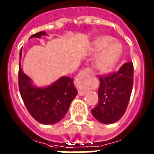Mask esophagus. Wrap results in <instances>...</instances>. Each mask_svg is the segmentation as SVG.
Segmentation results:
<instances>
[{
	"mask_svg": "<svg viewBox=\"0 0 154 154\" xmlns=\"http://www.w3.org/2000/svg\"><path fill=\"white\" fill-rule=\"evenodd\" d=\"M92 74V70L89 68L83 69L76 76L75 83L79 87V96H84L87 90V81L88 78Z\"/></svg>",
	"mask_w": 154,
	"mask_h": 154,
	"instance_id": "1",
	"label": "esophagus"
}]
</instances>
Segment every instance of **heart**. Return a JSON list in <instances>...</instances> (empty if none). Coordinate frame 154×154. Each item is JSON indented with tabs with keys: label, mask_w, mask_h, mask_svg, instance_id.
<instances>
[{
	"label": "heart",
	"mask_w": 154,
	"mask_h": 154,
	"mask_svg": "<svg viewBox=\"0 0 154 154\" xmlns=\"http://www.w3.org/2000/svg\"><path fill=\"white\" fill-rule=\"evenodd\" d=\"M112 41V37L101 36L94 41L92 45L94 51H101L96 59V66L103 72H109L115 66L123 51L121 44Z\"/></svg>",
	"instance_id": "heart-1"
}]
</instances>
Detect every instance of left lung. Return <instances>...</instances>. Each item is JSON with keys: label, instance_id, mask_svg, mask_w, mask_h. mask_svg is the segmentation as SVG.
<instances>
[{"label": "left lung", "instance_id": "left-lung-1", "mask_svg": "<svg viewBox=\"0 0 154 154\" xmlns=\"http://www.w3.org/2000/svg\"><path fill=\"white\" fill-rule=\"evenodd\" d=\"M99 78V102L91 112L100 123H114L123 116L130 101L133 84V62H126L116 72Z\"/></svg>", "mask_w": 154, "mask_h": 154}]
</instances>
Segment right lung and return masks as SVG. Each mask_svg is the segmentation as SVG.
Listing matches in <instances>:
<instances>
[{
    "mask_svg": "<svg viewBox=\"0 0 154 154\" xmlns=\"http://www.w3.org/2000/svg\"><path fill=\"white\" fill-rule=\"evenodd\" d=\"M47 35L41 31L31 38ZM22 51H20V59ZM18 85L21 96L31 116L45 125L54 124L62 120L68 112L71 103L77 95L73 79L63 76L45 88H38L31 84V79L23 72L19 62Z\"/></svg>",
    "mask_w": 154,
    "mask_h": 154,
    "instance_id": "1",
    "label": "right lung"
}]
</instances>
